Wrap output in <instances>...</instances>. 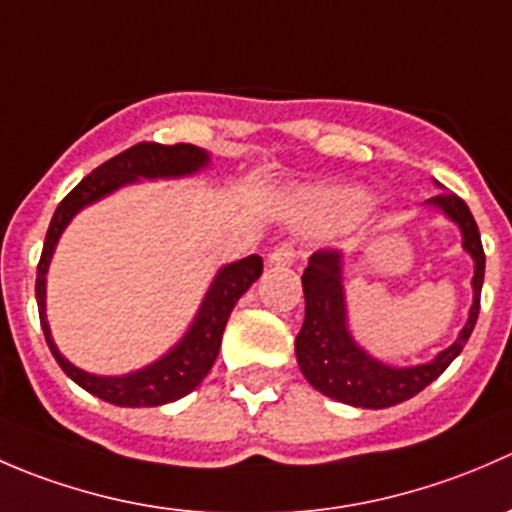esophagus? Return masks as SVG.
<instances>
[{
  "label": "esophagus",
  "mask_w": 512,
  "mask_h": 512,
  "mask_svg": "<svg viewBox=\"0 0 512 512\" xmlns=\"http://www.w3.org/2000/svg\"><path fill=\"white\" fill-rule=\"evenodd\" d=\"M294 257H297V247H294V242L285 240V242H280V245H277L270 255H267V265H272V267L292 265Z\"/></svg>",
  "instance_id": "esophagus-1"
}]
</instances>
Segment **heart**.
Returning a JSON list of instances; mask_svg holds the SVG:
<instances>
[{"label": "heart", "mask_w": 512, "mask_h": 512, "mask_svg": "<svg viewBox=\"0 0 512 512\" xmlns=\"http://www.w3.org/2000/svg\"><path fill=\"white\" fill-rule=\"evenodd\" d=\"M324 205H329V208L334 210H342V213H359V210L364 208V200H361L359 195L339 193V195H327V198H324Z\"/></svg>", "instance_id": "obj_1"}]
</instances>
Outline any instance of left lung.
I'll return each instance as SVG.
<instances>
[{
	"instance_id": "obj_1",
	"label": "left lung",
	"mask_w": 512,
	"mask_h": 512,
	"mask_svg": "<svg viewBox=\"0 0 512 512\" xmlns=\"http://www.w3.org/2000/svg\"><path fill=\"white\" fill-rule=\"evenodd\" d=\"M428 203L441 208L453 223H458L463 232V247L476 260L473 307L461 337L446 352L438 354L431 364L411 366V369H394V366L371 359L369 354L356 347L347 329L342 255L337 250L322 247L309 257V265L304 267V324L294 342V352H297L304 379L329 399L361 406V409H389V406L411 399L431 381H436L466 347L480 312V287H483L485 275L483 242H480V232L471 210L456 193H441Z\"/></svg>"
}]
</instances>
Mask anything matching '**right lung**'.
Here are the masks:
<instances>
[{
    "label": "right lung",
    "mask_w": 512,
    "mask_h": 512,
    "mask_svg": "<svg viewBox=\"0 0 512 512\" xmlns=\"http://www.w3.org/2000/svg\"><path fill=\"white\" fill-rule=\"evenodd\" d=\"M205 163H208V153L190 146V143H175V146H163V143L151 141L136 143V146L126 148L123 153H118V156L108 158L106 163L98 165L96 170H91V175H86L61 200L54 218H51L49 230H46L44 250H41L39 265H36V304H39V319L46 344H49L51 354L59 361L66 376H71L81 389L98 396V399L108 401V404L136 409V406L168 404V401L183 399L185 394H190L208 376V371L213 369L220 352V342H223L227 317H230L237 299L262 275V257L250 255L245 260L232 262V265H227L218 272L203 307H200L198 317H195L193 327H190V332L185 334L183 342L173 352L165 354L163 359L151 364L148 369L136 371V374L94 376L76 369L74 364H69L59 354L56 344L51 342V332L44 312V294L46 270H49L56 242H59V235L69 225V220L84 205L96 203L98 198L108 195L111 190L133 183L138 178H178V175L195 173Z\"/></svg>",
    "instance_id": "right-lung-1"
}]
</instances>
